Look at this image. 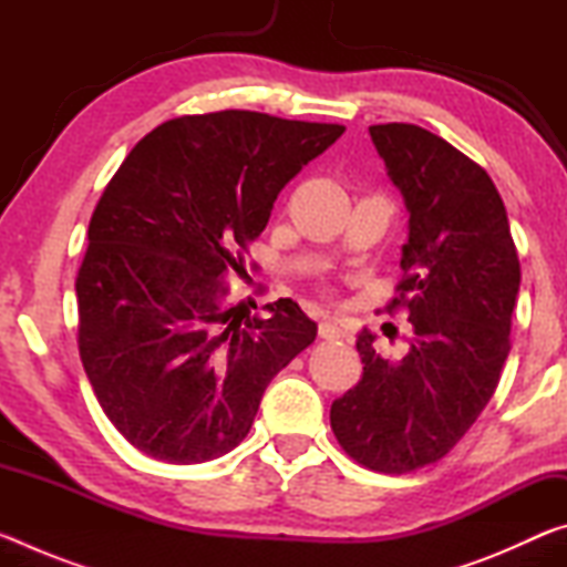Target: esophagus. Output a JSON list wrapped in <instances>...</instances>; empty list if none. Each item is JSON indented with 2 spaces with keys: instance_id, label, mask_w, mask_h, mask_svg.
I'll return each mask as SVG.
<instances>
[{
  "instance_id": "1",
  "label": "esophagus",
  "mask_w": 567,
  "mask_h": 567,
  "mask_svg": "<svg viewBox=\"0 0 567 567\" xmlns=\"http://www.w3.org/2000/svg\"><path fill=\"white\" fill-rule=\"evenodd\" d=\"M320 338L324 340H338L342 338V324L334 320V318H324L320 322Z\"/></svg>"
}]
</instances>
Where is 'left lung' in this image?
Returning <instances> with one entry per match:
<instances>
[{"mask_svg":"<svg viewBox=\"0 0 567 567\" xmlns=\"http://www.w3.org/2000/svg\"><path fill=\"white\" fill-rule=\"evenodd\" d=\"M372 145L402 192L408 243L385 310L405 307L408 354L380 358L358 334L362 380L332 402L344 453L378 473L443 460L491 402L511 352L520 260L487 172L417 124H372Z\"/></svg>","mask_w":567,"mask_h":567,"instance_id":"8db88e82","label":"left lung"}]
</instances>
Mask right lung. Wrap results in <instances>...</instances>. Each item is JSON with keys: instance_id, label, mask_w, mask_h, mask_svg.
Listing matches in <instances>:
<instances>
[{"instance_id": "right-lung-1", "label": "right lung", "mask_w": 567, "mask_h": 567, "mask_svg": "<svg viewBox=\"0 0 567 567\" xmlns=\"http://www.w3.org/2000/svg\"><path fill=\"white\" fill-rule=\"evenodd\" d=\"M342 124L225 110L142 137L90 219L76 272L80 358L104 415L142 453L207 463L243 443L270 380L318 334L290 297L249 315L227 272L280 189Z\"/></svg>"}]
</instances>
